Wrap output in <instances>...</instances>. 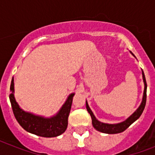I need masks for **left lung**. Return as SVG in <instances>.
Returning <instances> with one entry per match:
<instances>
[{"mask_svg":"<svg viewBox=\"0 0 155 155\" xmlns=\"http://www.w3.org/2000/svg\"><path fill=\"white\" fill-rule=\"evenodd\" d=\"M130 53L134 56V54L132 52L130 51ZM135 58H136V57H135ZM142 79H143V82H144V92H143V97H142V103H141V104L139 105V107L137 108V110L135 111L132 115L130 116L126 120L122 121V122L117 123V124H108V123H104L101 122V121H100V120H98L97 118H96V117H95L93 113H92V111L91 110V108H89L87 101H86V108H87V112L89 113L90 116H91V117H92V126H93L96 130L100 131V132L104 133V134H119V133H121L123 132V131H125L130 125H132L135 120H137V119L140 117V116L142 115V112L144 110L145 106H146L147 88V81H146V78H145V75L144 72H143V71H142Z\"/></svg>","mask_w":155,"mask_h":155,"instance_id":"left-lung-1","label":"left lung"}]
</instances>
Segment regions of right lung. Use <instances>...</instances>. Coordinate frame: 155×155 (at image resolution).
<instances>
[{
	"label": "right lung",
	"instance_id": "1",
	"mask_svg": "<svg viewBox=\"0 0 155 155\" xmlns=\"http://www.w3.org/2000/svg\"><path fill=\"white\" fill-rule=\"evenodd\" d=\"M14 80L11 81L9 95L13 114L19 125L27 132L40 137H54L59 136L65 132L68 127V116L70 113L72 99L75 93H71L66 100L58 113L51 117L35 115L34 113L25 112L16 101L14 97Z\"/></svg>",
	"mask_w": 155,
	"mask_h": 155
}]
</instances>
